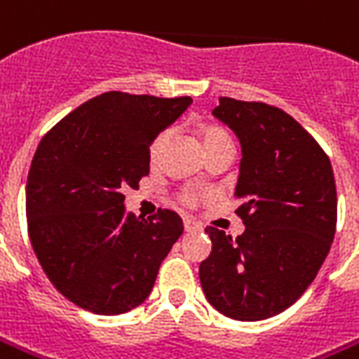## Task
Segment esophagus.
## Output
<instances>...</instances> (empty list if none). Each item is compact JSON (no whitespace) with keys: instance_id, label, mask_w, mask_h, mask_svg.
<instances>
[{"instance_id":"34e87169","label":"esophagus","mask_w":359,"mask_h":359,"mask_svg":"<svg viewBox=\"0 0 359 359\" xmlns=\"http://www.w3.org/2000/svg\"><path fill=\"white\" fill-rule=\"evenodd\" d=\"M184 230H187V231H198L200 224H198V222L192 220V218H184Z\"/></svg>"}]
</instances>
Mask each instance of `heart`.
I'll return each mask as SVG.
<instances>
[{
    "label": "heart",
    "instance_id": "obj_1",
    "mask_svg": "<svg viewBox=\"0 0 359 359\" xmlns=\"http://www.w3.org/2000/svg\"><path fill=\"white\" fill-rule=\"evenodd\" d=\"M167 141H169V133H167V131H163V133H159L157 137L153 139L151 149H149V157H151V161L159 159L163 149L167 145ZM200 141H202V145H204V151H210V149L218 147V145H230L231 143L230 135H228L222 128H216V126H206V128L200 129ZM194 198H196L194 192H184V200H187V202H192Z\"/></svg>",
    "mask_w": 359,
    "mask_h": 359
}]
</instances>
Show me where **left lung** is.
Instances as JSON below:
<instances>
[{"label": "left lung", "mask_w": 359, "mask_h": 359, "mask_svg": "<svg viewBox=\"0 0 359 359\" xmlns=\"http://www.w3.org/2000/svg\"><path fill=\"white\" fill-rule=\"evenodd\" d=\"M212 116L240 139L233 196L245 230L231 240L206 228L212 251L200 263V283L222 314L263 320L299 301L330 251L338 212L332 165L283 109L220 97Z\"/></svg>", "instance_id": "1"}]
</instances>
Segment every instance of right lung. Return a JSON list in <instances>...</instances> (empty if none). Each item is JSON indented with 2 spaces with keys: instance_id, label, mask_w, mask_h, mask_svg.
Segmentation results:
<instances>
[{
  "instance_id": "1",
  "label": "right lung",
  "mask_w": 359,
  "mask_h": 359,
  "mask_svg": "<svg viewBox=\"0 0 359 359\" xmlns=\"http://www.w3.org/2000/svg\"><path fill=\"white\" fill-rule=\"evenodd\" d=\"M192 97L108 92L46 133L27 177L29 236L43 271L68 301L96 314L139 306L182 233L177 212L141 218L126 187L149 175V147Z\"/></svg>"
}]
</instances>
